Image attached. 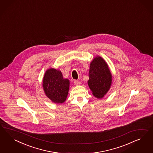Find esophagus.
Returning a JSON list of instances; mask_svg holds the SVG:
<instances>
[{"mask_svg": "<svg viewBox=\"0 0 153 153\" xmlns=\"http://www.w3.org/2000/svg\"><path fill=\"white\" fill-rule=\"evenodd\" d=\"M74 85H79L81 84V82L79 81H77V80H74Z\"/></svg>", "mask_w": 153, "mask_h": 153, "instance_id": "34e87169", "label": "esophagus"}]
</instances>
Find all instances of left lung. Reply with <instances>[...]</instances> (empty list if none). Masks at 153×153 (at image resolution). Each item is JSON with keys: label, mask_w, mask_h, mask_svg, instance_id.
Here are the masks:
<instances>
[{"label": "left lung", "mask_w": 153, "mask_h": 153, "mask_svg": "<svg viewBox=\"0 0 153 153\" xmlns=\"http://www.w3.org/2000/svg\"><path fill=\"white\" fill-rule=\"evenodd\" d=\"M88 86L94 96L102 98L109 90L111 83V74L105 60L100 56L91 62L89 71Z\"/></svg>", "instance_id": "1"}]
</instances>
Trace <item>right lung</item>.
<instances>
[{"label":"right lung","instance_id":"1","mask_svg":"<svg viewBox=\"0 0 153 153\" xmlns=\"http://www.w3.org/2000/svg\"><path fill=\"white\" fill-rule=\"evenodd\" d=\"M42 83L46 96L52 102L56 103L65 102L69 90L70 81L63 77L60 71L54 68L47 70Z\"/></svg>","mask_w":153,"mask_h":153}]
</instances>
